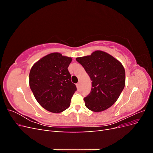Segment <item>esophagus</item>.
<instances>
[{
  "label": "esophagus",
  "mask_w": 153,
  "mask_h": 153,
  "mask_svg": "<svg viewBox=\"0 0 153 153\" xmlns=\"http://www.w3.org/2000/svg\"><path fill=\"white\" fill-rule=\"evenodd\" d=\"M76 87H77V89H79V88H80V84H79V83H78V84H76Z\"/></svg>",
  "instance_id": "esophagus-1"
}]
</instances>
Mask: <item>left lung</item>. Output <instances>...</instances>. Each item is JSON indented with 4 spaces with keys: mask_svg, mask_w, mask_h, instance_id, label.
Segmentation results:
<instances>
[{
    "mask_svg": "<svg viewBox=\"0 0 153 153\" xmlns=\"http://www.w3.org/2000/svg\"><path fill=\"white\" fill-rule=\"evenodd\" d=\"M76 60L92 80L91 92L84 99L86 107L96 112L110 108L117 100L125 86V70L122 64L100 50Z\"/></svg>",
    "mask_w": 153,
    "mask_h": 153,
    "instance_id": "obj_1",
    "label": "left lung"
}]
</instances>
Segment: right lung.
Instances as JSON below:
<instances>
[{
  "instance_id": "obj_1",
  "label": "right lung",
  "mask_w": 153,
  "mask_h": 153,
  "mask_svg": "<svg viewBox=\"0 0 153 153\" xmlns=\"http://www.w3.org/2000/svg\"><path fill=\"white\" fill-rule=\"evenodd\" d=\"M71 57L55 52L41 58L29 73L30 89L39 104L53 113H60L70 106L76 91L68 68Z\"/></svg>"
}]
</instances>
